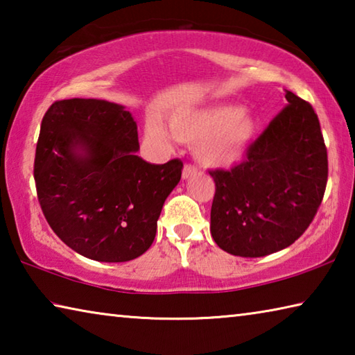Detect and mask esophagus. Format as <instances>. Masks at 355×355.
<instances>
[{
  "label": "esophagus",
  "mask_w": 355,
  "mask_h": 355,
  "mask_svg": "<svg viewBox=\"0 0 355 355\" xmlns=\"http://www.w3.org/2000/svg\"><path fill=\"white\" fill-rule=\"evenodd\" d=\"M196 173H197V167L191 166V164H184V167H183V180H188L192 175H196Z\"/></svg>",
  "instance_id": "esophagus-1"
}]
</instances>
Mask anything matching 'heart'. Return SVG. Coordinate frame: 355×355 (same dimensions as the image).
<instances>
[{"mask_svg":"<svg viewBox=\"0 0 355 355\" xmlns=\"http://www.w3.org/2000/svg\"><path fill=\"white\" fill-rule=\"evenodd\" d=\"M173 139L194 144V156L213 169H232L243 163L260 130L257 116L239 105H214L173 112L167 120ZM146 139L169 146V133L156 119L146 123Z\"/></svg>","mask_w":355,"mask_h":355,"instance_id":"b5f03b06","label":"heart"}]
</instances>
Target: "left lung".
I'll list each match as a JSON object with an SVG mask.
<instances>
[{"instance_id": "left-lung-1", "label": "left lung", "mask_w": 355, "mask_h": 355, "mask_svg": "<svg viewBox=\"0 0 355 355\" xmlns=\"http://www.w3.org/2000/svg\"><path fill=\"white\" fill-rule=\"evenodd\" d=\"M285 107L232 171H211V236L222 250L257 258L307 230L327 183V150L307 101L285 91Z\"/></svg>"}]
</instances>
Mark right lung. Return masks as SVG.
Here are the masks:
<instances>
[{
    "instance_id": "add662e5",
    "label": "right lung",
    "mask_w": 355,
    "mask_h": 355,
    "mask_svg": "<svg viewBox=\"0 0 355 355\" xmlns=\"http://www.w3.org/2000/svg\"><path fill=\"white\" fill-rule=\"evenodd\" d=\"M125 106L70 98L45 112L34 180L48 224L78 254L95 261L135 260L152 245L167 196L183 163L150 164Z\"/></svg>"
}]
</instances>
